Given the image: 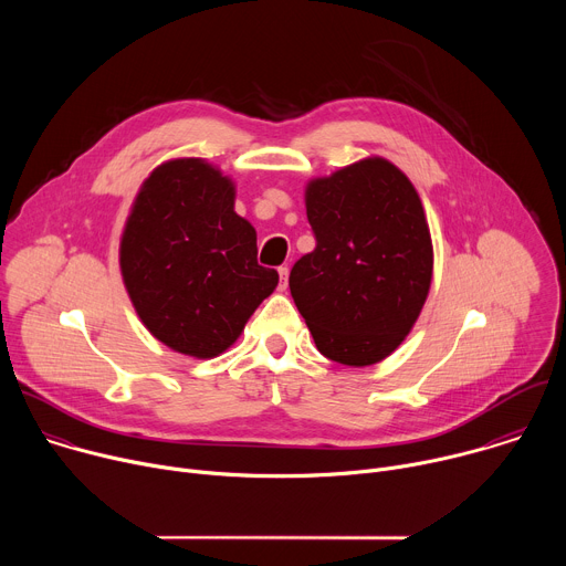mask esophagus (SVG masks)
I'll use <instances>...</instances> for the list:
<instances>
[{
  "mask_svg": "<svg viewBox=\"0 0 566 566\" xmlns=\"http://www.w3.org/2000/svg\"><path fill=\"white\" fill-rule=\"evenodd\" d=\"M277 273H280V291H286V286H289V266H280Z\"/></svg>",
  "mask_w": 566,
  "mask_h": 566,
  "instance_id": "obj_1",
  "label": "esophagus"
}]
</instances>
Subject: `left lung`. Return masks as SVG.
Here are the masks:
<instances>
[{
    "mask_svg": "<svg viewBox=\"0 0 566 566\" xmlns=\"http://www.w3.org/2000/svg\"><path fill=\"white\" fill-rule=\"evenodd\" d=\"M315 251L289 286L322 356L367 367L408 338L428 300L434 249L408 175L367 156L304 188Z\"/></svg>",
    "mask_w": 566,
    "mask_h": 566,
    "instance_id": "obj_1",
    "label": "left lung"
}]
</instances>
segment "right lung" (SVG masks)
<instances>
[{"label": "right lung", "instance_id": "obj_1", "mask_svg": "<svg viewBox=\"0 0 566 566\" xmlns=\"http://www.w3.org/2000/svg\"><path fill=\"white\" fill-rule=\"evenodd\" d=\"M234 197L206 158H170L140 184L120 234L123 284L145 329L199 360L230 349L280 282L258 264V232Z\"/></svg>", "mask_w": 566, "mask_h": 566}]
</instances>
